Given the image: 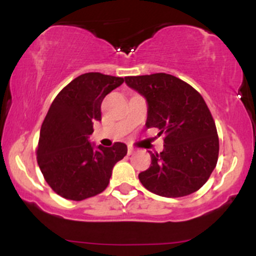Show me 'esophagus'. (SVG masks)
<instances>
[{
    "mask_svg": "<svg viewBox=\"0 0 256 256\" xmlns=\"http://www.w3.org/2000/svg\"><path fill=\"white\" fill-rule=\"evenodd\" d=\"M134 152H136V149H134V146H128V155L134 154Z\"/></svg>",
    "mask_w": 256,
    "mask_h": 256,
    "instance_id": "obj_1",
    "label": "esophagus"
}]
</instances>
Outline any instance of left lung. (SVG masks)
I'll use <instances>...</instances> for the list:
<instances>
[{
  "label": "left lung",
  "mask_w": 256,
  "mask_h": 256,
  "mask_svg": "<svg viewBox=\"0 0 256 256\" xmlns=\"http://www.w3.org/2000/svg\"><path fill=\"white\" fill-rule=\"evenodd\" d=\"M125 83L148 102L146 128L164 134L165 149L152 154L138 174L146 190L164 198L198 192L216 168L219 138L216 122L198 90L167 73L125 77Z\"/></svg>",
  "instance_id": "8db88e82"
}]
</instances>
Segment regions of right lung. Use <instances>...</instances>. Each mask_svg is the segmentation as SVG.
<instances>
[{
  "label": "right lung",
  "mask_w": 256,
  "mask_h": 256,
  "mask_svg": "<svg viewBox=\"0 0 256 256\" xmlns=\"http://www.w3.org/2000/svg\"><path fill=\"white\" fill-rule=\"evenodd\" d=\"M124 78L84 73L67 84L46 113L37 146V162L46 182L61 198L82 201L101 194L110 184L112 170L128 152L124 143L110 148L94 146L88 138L101 120L106 95Z\"/></svg>",
  "instance_id": "obj_1"
}]
</instances>
